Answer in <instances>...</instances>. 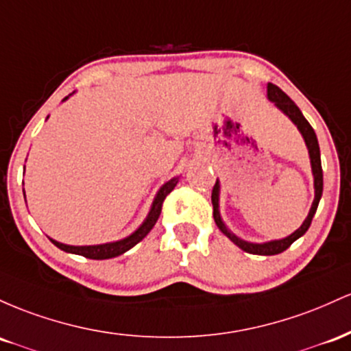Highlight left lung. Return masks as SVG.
Instances as JSON below:
<instances>
[{
  "label": "left lung",
  "instance_id": "8db88e82",
  "mask_svg": "<svg viewBox=\"0 0 351 351\" xmlns=\"http://www.w3.org/2000/svg\"><path fill=\"white\" fill-rule=\"evenodd\" d=\"M267 96H269V99L271 102H275V106H277V108L280 109L283 114H287V116L292 119V123L297 125L298 131L302 132L303 139H305L306 147H308L310 162H312L315 199H313L312 208H310L308 215H306V219L303 220L300 228H297V230H295L292 235H289V237L280 239V240H270V242H265V243H252V242H245V240L239 239L237 235L232 234V232L226 227V223L222 222V219H220V212H219L220 186H219V180H217L214 189H212V206H214L215 223H217V227L220 228V230H222L223 234H226L227 237L230 239L232 242H234L235 245L239 247V249L247 252V254H254V255H277V254H282L283 250H287L290 245H292L295 240L300 239L302 235L305 234L306 230H308L315 212H317L318 202H320V199H322V192H324V171H322L320 147H318L317 134H315L313 128L310 125L308 121L303 117V114H302L300 109H298V106L295 104V102L290 99V97L287 96V94L283 93L280 88H278V86H275V84H271V82H269V86H267Z\"/></svg>",
  "mask_w": 351,
  "mask_h": 351
}]
</instances>
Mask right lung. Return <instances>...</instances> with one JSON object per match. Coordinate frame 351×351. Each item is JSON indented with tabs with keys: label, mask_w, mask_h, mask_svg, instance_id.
I'll return each instance as SVG.
<instances>
[{
	"label": "right lung",
	"mask_w": 351,
	"mask_h": 351,
	"mask_svg": "<svg viewBox=\"0 0 351 351\" xmlns=\"http://www.w3.org/2000/svg\"><path fill=\"white\" fill-rule=\"evenodd\" d=\"M66 99H68V97H64L62 101H66ZM177 182H179V177H174V179H171L169 182H165L164 186L160 187V191L157 192L154 202H152L151 212H149V215L145 217L143 226L137 228L136 232H132L129 237H125L123 240H117V242L101 243V245H81V247L80 245H66V243L56 242V240H53V239H49V240L58 247V249L69 252V254L82 255V257L93 258V261H106V258H112V257H117V255H123L124 252L132 249L136 243H139L141 240H143L145 235L151 232V228L156 226L157 219H159V215H160V210H162L164 199L171 194L172 191H174Z\"/></svg>",
	"instance_id": "right-lung-1"
}]
</instances>
